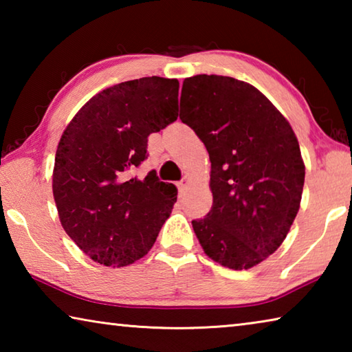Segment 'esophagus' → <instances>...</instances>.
I'll return each instance as SVG.
<instances>
[{
	"label": "esophagus",
	"mask_w": 352,
	"mask_h": 352,
	"mask_svg": "<svg viewBox=\"0 0 352 352\" xmlns=\"http://www.w3.org/2000/svg\"><path fill=\"white\" fill-rule=\"evenodd\" d=\"M189 184H190V177L189 175H184L182 180H180V183H178V188H180V190H184V189L189 186Z\"/></svg>",
	"instance_id": "obj_1"
}]
</instances>
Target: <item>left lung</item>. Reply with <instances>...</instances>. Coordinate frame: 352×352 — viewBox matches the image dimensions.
<instances>
[{"mask_svg": "<svg viewBox=\"0 0 352 352\" xmlns=\"http://www.w3.org/2000/svg\"><path fill=\"white\" fill-rule=\"evenodd\" d=\"M180 119L211 162V211L192 220L212 261L247 270L275 253L300 210L305 163L290 124L258 88L226 76L184 79Z\"/></svg>", "mask_w": 352, "mask_h": 352, "instance_id": "1", "label": "left lung"}]
</instances>
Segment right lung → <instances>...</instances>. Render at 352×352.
<instances>
[{
	"instance_id": "add662e5",
	"label": "right lung",
	"mask_w": 352,
	"mask_h": 352,
	"mask_svg": "<svg viewBox=\"0 0 352 352\" xmlns=\"http://www.w3.org/2000/svg\"><path fill=\"white\" fill-rule=\"evenodd\" d=\"M178 80L152 76L98 93L65 129L56 152L52 192L67 234L107 267L133 264L157 241L177 188L155 172L140 180L147 136L178 116Z\"/></svg>"
}]
</instances>
